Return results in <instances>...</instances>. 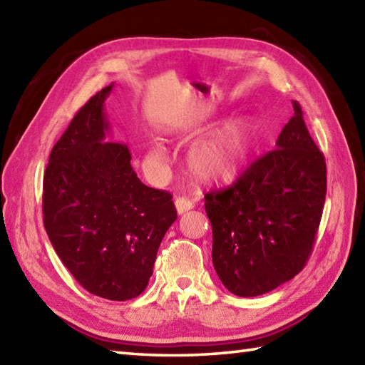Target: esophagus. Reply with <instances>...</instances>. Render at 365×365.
<instances>
[{"instance_id":"esophagus-1","label":"esophagus","mask_w":365,"mask_h":365,"mask_svg":"<svg viewBox=\"0 0 365 365\" xmlns=\"http://www.w3.org/2000/svg\"><path fill=\"white\" fill-rule=\"evenodd\" d=\"M192 207H195V202H192V200L188 199V197L182 196V197H177L175 199V208H177V213L178 215L187 213L188 210H191Z\"/></svg>"}]
</instances>
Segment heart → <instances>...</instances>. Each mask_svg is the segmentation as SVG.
<instances>
[{
	"label": "heart",
	"mask_w": 365,
	"mask_h": 365,
	"mask_svg": "<svg viewBox=\"0 0 365 365\" xmlns=\"http://www.w3.org/2000/svg\"><path fill=\"white\" fill-rule=\"evenodd\" d=\"M250 153V136L242 125H229L210 139L197 143L188 157L190 169L200 180H230L237 175ZM149 160L161 165L168 160V152L158 143L149 149Z\"/></svg>",
	"instance_id": "1"
}]
</instances>
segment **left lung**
<instances>
[{
    "label": "left lung",
    "mask_w": 365,
    "mask_h": 365,
    "mask_svg": "<svg viewBox=\"0 0 365 365\" xmlns=\"http://www.w3.org/2000/svg\"><path fill=\"white\" fill-rule=\"evenodd\" d=\"M276 149L230 187L205 195L212 259L229 292L250 298L274 290L304 268L327 197V163L309 135L301 105Z\"/></svg>",
    "instance_id": "1"
}]
</instances>
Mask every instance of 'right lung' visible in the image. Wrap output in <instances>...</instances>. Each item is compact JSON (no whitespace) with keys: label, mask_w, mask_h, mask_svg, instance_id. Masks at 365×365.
<instances>
[{"label":"right lung","mask_w":365,"mask_h":365,"mask_svg":"<svg viewBox=\"0 0 365 365\" xmlns=\"http://www.w3.org/2000/svg\"><path fill=\"white\" fill-rule=\"evenodd\" d=\"M113 84L75 114L43 174V226L58 257L83 289L127 301L149 284L173 196L139 180L128 145L108 141L103 102Z\"/></svg>","instance_id":"obj_1"}]
</instances>
